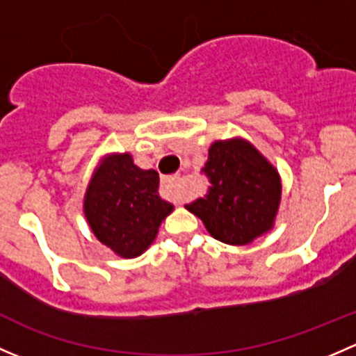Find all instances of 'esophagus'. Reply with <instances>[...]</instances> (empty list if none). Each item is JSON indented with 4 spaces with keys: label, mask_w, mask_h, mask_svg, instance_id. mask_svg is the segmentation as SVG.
I'll list each match as a JSON object with an SVG mask.
<instances>
[{
    "label": "esophagus",
    "mask_w": 356,
    "mask_h": 356,
    "mask_svg": "<svg viewBox=\"0 0 356 356\" xmlns=\"http://www.w3.org/2000/svg\"><path fill=\"white\" fill-rule=\"evenodd\" d=\"M161 193L165 198L177 200L179 195V177L177 175H168V177L161 179Z\"/></svg>",
    "instance_id": "esophagus-1"
}]
</instances>
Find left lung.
I'll use <instances>...</instances> for the list:
<instances>
[{
	"label": "left lung",
	"mask_w": 356,
	"mask_h": 356,
	"mask_svg": "<svg viewBox=\"0 0 356 356\" xmlns=\"http://www.w3.org/2000/svg\"><path fill=\"white\" fill-rule=\"evenodd\" d=\"M211 182L204 198L186 204L225 245L245 246L275 225L282 196L277 168L245 138L218 139L203 168Z\"/></svg>",
	"instance_id": "left-lung-1"
}]
</instances>
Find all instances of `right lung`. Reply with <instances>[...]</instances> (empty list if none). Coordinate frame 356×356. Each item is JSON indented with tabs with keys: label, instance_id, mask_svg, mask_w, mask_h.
Listing matches in <instances>:
<instances>
[{
	"label": "right lung",
	"instance_id": "right-lung-1",
	"mask_svg": "<svg viewBox=\"0 0 356 356\" xmlns=\"http://www.w3.org/2000/svg\"><path fill=\"white\" fill-rule=\"evenodd\" d=\"M158 172L139 168L131 153L102 156L84 195V217L102 245L136 258L155 241L174 204L158 195Z\"/></svg>",
	"mask_w": 356,
	"mask_h": 356
}]
</instances>
